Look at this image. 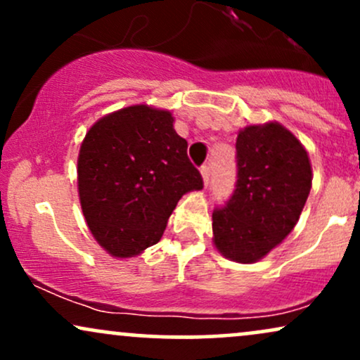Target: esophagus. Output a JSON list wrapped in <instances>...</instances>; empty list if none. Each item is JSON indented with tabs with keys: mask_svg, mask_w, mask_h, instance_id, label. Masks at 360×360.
<instances>
[{
	"mask_svg": "<svg viewBox=\"0 0 360 360\" xmlns=\"http://www.w3.org/2000/svg\"><path fill=\"white\" fill-rule=\"evenodd\" d=\"M201 176H203L205 186H208V183H210V166H201Z\"/></svg>",
	"mask_w": 360,
	"mask_h": 360,
	"instance_id": "esophagus-1",
	"label": "esophagus"
}]
</instances>
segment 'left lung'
Wrapping results in <instances>:
<instances>
[{"label": "left lung", "mask_w": 360, "mask_h": 360, "mask_svg": "<svg viewBox=\"0 0 360 360\" xmlns=\"http://www.w3.org/2000/svg\"><path fill=\"white\" fill-rule=\"evenodd\" d=\"M237 183L213 210V240L225 257L249 264L295 229L311 189V166L300 140L279 123L252 125L237 137Z\"/></svg>", "instance_id": "8db88e82"}]
</instances>
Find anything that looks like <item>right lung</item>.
Returning a JSON list of instances; mask_svg holds the SVG:
<instances>
[{
  "label": "right lung",
  "instance_id": "1",
  "mask_svg": "<svg viewBox=\"0 0 360 360\" xmlns=\"http://www.w3.org/2000/svg\"><path fill=\"white\" fill-rule=\"evenodd\" d=\"M169 111L128 106L94 123L77 159L79 200L91 233L115 257L160 240L177 201L203 188Z\"/></svg>",
  "mask_w": 360,
  "mask_h": 360
}]
</instances>
